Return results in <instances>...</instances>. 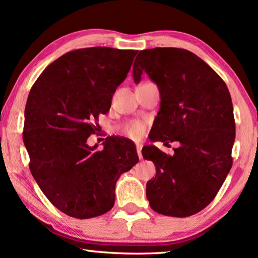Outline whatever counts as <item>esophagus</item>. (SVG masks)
I'll return each mask as SVG.
<instances>
[{"label":"esophagus","instance_id":"34e87169","mask_svg":"<svg viewBox=\"0 0 258 258\" xmlns=\"http://www.w3.org/2000/svg\"><path fill=\"white\" fill-rule=\"evenodd\" d=\"M142 144L141 143H136V150H137V154H139V157L140 160H142Z\"/></svg>","mask_w":258,"mask_h":258}]
</instances>
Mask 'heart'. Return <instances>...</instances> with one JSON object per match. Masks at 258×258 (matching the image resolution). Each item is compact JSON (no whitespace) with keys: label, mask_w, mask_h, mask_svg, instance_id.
<instances>
[{"label":"heart","mask_w":258,"mask_h":258,"mask_svg":"<svg viewBox=\"0 0 258 258\" xmlns=\"http://www.w3.org/2000/svg\"><path fill=\"white\" fill-rule=\"evenodd\" d=\"M123 133L124 135L132 137L134 140H140L146 133V123L142 121H129L123 125Z\"/></svg>","instance_id":"b5f03b06"}]
</instances>
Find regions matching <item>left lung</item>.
Returning a JSON list of instances; mask_svg holds the SVG:
<instances>
[{
    "mask_svg": "<svg viewBox=\"0 0 258 258\" xmlns=\"http://www.w3.org/2000/svg\"><path fill=\"white\" fill-rule=\"evenodd\" d=\"M147 74L157 84L161 108L150 140L177 141L174 155L155 146L142 149L156 176L147 183L151 209L188 217L217 195L232 165L234 108L227 84L202 58L179 48L141 50L133 66L139 83Z\"/></svg>",
    "mask_w": 258,
    "mask_h": 258,
    "instance_id": "8db88e82",
    "label": "left lung"
}]
</instances>
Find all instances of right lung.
Here are the masks:
<instances>
[{"label":"right lung","instance_id":"add662e5","mask_svg":"<svg viewBox=\"0 0 258 258\" xmlns=\"http://www.w3.org/2000/svg\"><path fill=\"white\" fill-rule=\"evenodd\" d=\"M136 54L77 49L50 63L31 87L23 128L29 168L47 199L68 216L84 220L110 210L118 177L139 162L129 140L107 137L103 149L87 144Z\"/></svg>","mask_w":258,"mask_h":258}]
</instances>
